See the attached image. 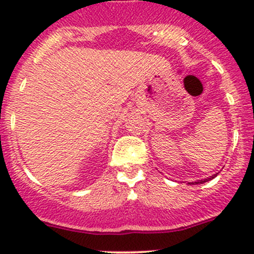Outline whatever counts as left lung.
Segmentation results:
<instances>
[{
  "label": "left lung",
  "mask_w": 254,
  "mask_h": 254,
  "mask_svg": "<svg viewBox=\"0 0 254 254\" xmlns=\"http://www.w3.org/2000/svg\"><path fill=\"white\" fill-rule=\"evenodd\" d=\"M215 177H216V175L211 176V177H210V178H206V179H201V181H196V182H194V183H191V184H203V183H205V182L210 181V179L215 178Z\"/></svg>",
  "instance_id": "8db88e82"
}]
</instances>
